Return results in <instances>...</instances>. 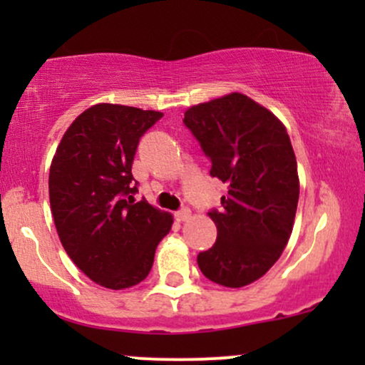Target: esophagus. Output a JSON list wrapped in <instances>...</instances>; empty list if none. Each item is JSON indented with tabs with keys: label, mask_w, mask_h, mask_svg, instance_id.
Listing matches in <instances>:
<instances>
[{
	"label": "esophagus",
	"mask_w": 365,
	"mask_h": 365,
	"mask_svg": "<svg viewBox=\"0 0 365 365\" xmlns=\"http://www.w3.org/2000/svg\"><path fill=\"white\" fill-rule=\"evenodd\" d=\"M190 216H192L190 209H187V207L180 209V211L175 212V217H177V221H187Z\"/></svg>",
	"instance_id": "1"
}]
</instances>
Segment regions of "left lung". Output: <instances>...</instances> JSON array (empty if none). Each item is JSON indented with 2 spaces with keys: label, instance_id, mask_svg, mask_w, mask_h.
<instances>
[{
  "label": "left lung",
  "instance_id": "obj_1",
  "mask_svg": "<svg viewBox=\"0 0 365 365\" xmlns=\"http://www.w3.org/2000/svg\"><path fill=\"white\" fill-rule=\"evenodd\" d=\"M183 123L211 159V177L228 185L223 209L207 212L217 238L197 264L212 283L245 287L271 269L292 235L300 182L290 137L240 92L188 108Z\"/></svg>",
  "mask_w": 365,
  "mask_h": 365
}]
</instances>
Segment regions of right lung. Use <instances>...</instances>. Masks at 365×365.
<instances>
[{
  "label": "right lung",
  "mask_w": 365,
  "mask_h": 365,
  "mask_svg": "<svg viewBox=\"0 0 365 365\" xmlns=\"http://www.w3.org/2000/svg\"><path fill=\"white\" fill-rule=\"evenodd\" d=\"M99 103L73 120L49 168V204L63 249L92 282L123 290L148 278L173 216L135 202L132 163L140 137L161 118Z\"/></svg>",
  "instance_id": "right-lung-1"
}]
</instances>
